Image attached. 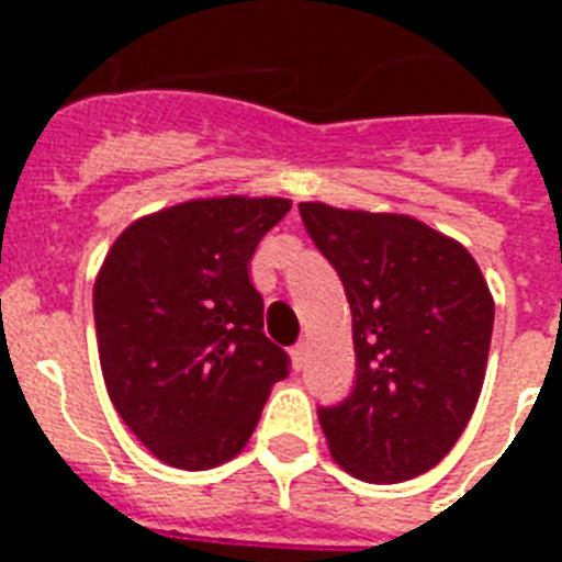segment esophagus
I'll return each instance as SVG.
<instances>
[{"label":"esophagus","mask_w":562,"mask_h":562,"mask_svg":"<svg viewBox=\"0 0 562 562\" xmlns=\"http://www.w3.org/2000/svg\"><path fill=\"white\" fill-rule=\"evenodd\" d=\"M290 355H292V366H295V371H304L306 369V342H297Z\"/></svg>","instance_id":"esophagus-1"}]
</instances>
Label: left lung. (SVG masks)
<instances>
[{
  "instance_id": "1",
  "label": "left lung",
  "mask_w": 562,
  "mask_h": 562,
  "mask_svg": "<svg viewBox=\"0 0 562 562\" xmlns=\"http://www.w3.org/2000/svg\"><path fill=\"white\" fill-rule=\"evenodd\" d=\"M297 207L351 310L355 391L317 411L331 459L369 484L428 473L481 396L493 292L461 241L414 216Z\"/></svg>"
}]
</instances>
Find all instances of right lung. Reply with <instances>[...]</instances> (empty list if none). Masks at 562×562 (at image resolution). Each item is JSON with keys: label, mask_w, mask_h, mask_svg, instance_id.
Here are the masks:
<instances>
[{"label": "right lung", "mask_w": 562, "mask_h": 562, "mask_svg": "<svg viewBox=\"0 0 562 562\" xmlns=\"http://www.w3.org/2000/svg\"><path fill=\"white\" fill-rule=\"evenodd\" d=\"M292 207L207 196L134 220L92 290L109 400L160 461L211 470L241 453L290 357L265 335L250 258Z\"/></svg>", "instance_id": "add662e5"}]
</instances>
